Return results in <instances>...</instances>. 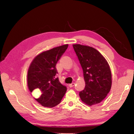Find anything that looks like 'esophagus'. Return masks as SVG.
Listing matches in <instances>:
<instances>
[{
  "instance_id": "34e87169",
  "label": "esophagus",
  "mask_w": 134,
  "mask_h": 134,
  "mask_svg": "<svg viewBox=\"0 0 134 134\" xmlns=\"http://www.w3.org/2000/svg\"><path fill=\"white\" fill-rule=\"evenodd\" d=\"M74 85H75V83H72L71 84H69V87L70 88H71V87H74Z\"/></svg>"
}]
</instances>
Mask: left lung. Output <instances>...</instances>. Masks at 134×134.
I'll return each instance as SVG.
<instances>
[{
  "label": "left lung",
  "instance_id": "obj_1",
  "mask_svg": "<svg viewBox=\"0 0 134 134\" xmlns=\"http://www.w3.org/2000/svg\"><path fill=\"white\" fill-rule=\"evenodd\" d=\"M83 71L86 86L79 92L83 102L89 106L100 103L110 91L111 72L106 59L95 48L72 45Z\"/></svg>",
  "mask_w": 134,
  "mask_h": 134
}]
</instances>
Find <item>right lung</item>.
<instances>
[{
  "mask_svg": "<svg viewBox=\"0 0 134 134\" xmlns=\"http://www.w3.org/2000/svg\"><path fill=\"white\" fill-rule=\"evenodd\" d=\"M68 44L44 51L32 61L27 74L28 87L34 91L35 99L42 106L52 108L60 103L67 88L56 78V64L65 52Z\"/></svg>",
  "mask_w": 134,
  "mask_h": 134,
  "instance_id": "1",
  "label": "right lung"
}]
</instances>
